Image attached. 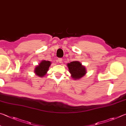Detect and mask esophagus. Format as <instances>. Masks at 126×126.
Listing matches in <instances>:
<instances>
[{"mask_svg":"<svg viewBox=\"0 0 126 126\" xmlns=\"http://www.w3.org/2000/svg\"><path fill=\"white\" fill-rule=\"evenodd\" d=\"M62 60H63V59L62 58H59V59H58L57 61H58V62L61 63H62Z\"/></svg>","mask_w":126,"mask_h":126,"instance_id":"1","label":"esophagus"}]
</instances>
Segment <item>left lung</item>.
<instances>
[{"label":"left lung","instance_id":"left-lung-1","mask_svg":"<svg viewBox=\"0 0 126 126\" xmlns=\"http://www.w3.org/2000/svg\"><path fill=\"white\" fill-rule=\"evenodd\" d=\"M67 67L69 73L71 74V77L74 80L79 79L86 75L87 70L86 67L78 61L71 62L67 64Z\"/></svg>","mask_w":126,"mask_h":126}]
</instances>
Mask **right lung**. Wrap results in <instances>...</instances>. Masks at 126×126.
Returning a JSON list of instances; mask_svg holds the SVG:
<instances>
[{
    "mask_svg": "<svg viewBox=\"0 0 126 126\" xmlns=\"http://www.w3.org/2000/svg\"><path fill=\"white\" fill-rule=\"evenodd\" d=\"M50 61L43 60L38 64V65H36L34 68V73L39 77H43L46 75L48 71L49 68L51 64Z\"/></svg>",
    "mask_w": 126,
    "mask_h": 126,
    "instance_id": "add662e5",
    "label": "right lung"
}]
</instances>
